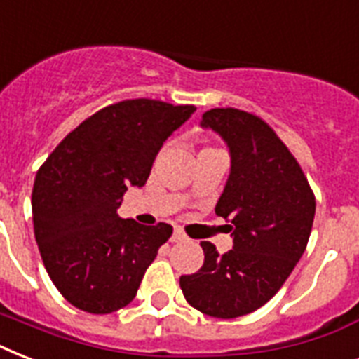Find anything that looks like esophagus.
Here are the masks:
<instances>
[{"instance_id":"1","label":"esophagus","mask_w":359,"mask_h":359,"mask_svg":"<svg viewBox=\"0 0 359 359\" xmlns=\"http://www.w3.org/2000/svg\"><path fill=\"white\" fill-rule=\"evenodd\" d=\"M182 240H186V235L179 229V227H175L173 236H171V242H182Z\"/></svg>"}]
</instances>
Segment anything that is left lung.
I'll return each instance as SVG.
<instances>
[{
	"label": "left lung",
	"instance_id": "8db88e82",
	"mask_svg": "<svg viewBox=\"0 0 359 359\" xmlns=\"http://www.w3.org/2000/svg\"><path fill=\"white\" fill-rule=\"evenodd\" d=\"M229 149V179L216 214L231 225L233 250L201 242L203 266L180 276L186 302L205 315L236 318L255 311L287 281L306 251L315 196L296 158L262 119L235 108L203 115Z\"/></svg>",
	"mask_w": 359,
	"mask_h": 359
}]
</instances>
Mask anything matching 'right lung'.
Returning <instances> with one entry per match:
<instances>
[{"label": "right lung", "instance_id": "add662e5", "mask_svg": "<svg viewBox=\"0 0 359 359\" xmlns=\"http://www.w3.org/2000/svg\"><path fill=\"white\" fill-rule=\"evenodd\" d=\"M194 106L135 98L100 109L70 132L33 184L35 238L57 290L81 311L128 306L173 227L119 218L121 197L145 186L163 141Z\"/></svg>", "mask_w": 359, "mask_h": 359}]
</instances>
